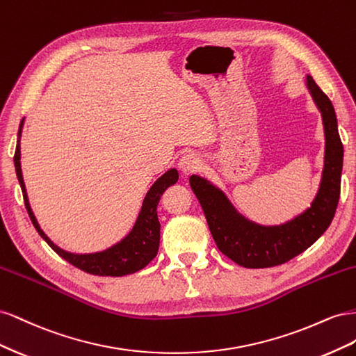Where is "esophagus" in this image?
Instances as JSON below:
<instances>
[{
    "label": "esophagus",
    "mask_w": 356,
    "mask_h": 356,
    "mask_svg": "<svg viewBox=\"0 0 356 356\" xmlns=\"http://www.w3.org/2000/svg\"><path fill=\"white\" fill-rule=\"evenodd\" d=\"M200 163H202V160L197 154L187 153L179 159L178 168L184 175H190V174H193V172H196L200 168Z\"/></svg>",
    "instance_id": "esophagus-1"
}]
</instances>
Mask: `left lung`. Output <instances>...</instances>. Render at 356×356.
Segmentation results:
<instances>
[{
  "instance_id": "obj_1",
  "label": "left lung",
  "mask_w": 356,
  "mask_h": 356,
  "mask_svg": "<svg viewBox=\"0 0 356 356\" xmlns=\"http://www.w3.org/2000/svg\"><path fill=\"white\" fill-rule=\"evenodd\" d=\"M306 86L322 115L325 134L324 170L316 197L310 208L279 225H260L245 218L212 182L199 175L190 177L191 190L199 199L212 238L218 250L246 268H266L284 264L314 245L336 213L340 199L343 144L337 117L328 96L307 75Z\"/></svg>"
}]
</instances>
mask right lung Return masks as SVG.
<instances>
[{"label": "right lung", "instance_id": "obj_1", "mask_svg": "<svg viewBox=\"0 0 356 356\" xmlns=\"http://www.w3.org/2000/svg\"><path fill=\"white\" fill-rule=\"evenodd\" d=\"M24 122L25 118H22V122H20L19 132H17L15 168H16V175L19 179L20 188H22V193H24V200H25L28 215L41 238L44 239L51 250L55 251L59 257H62L63 260H67L68 263H71L72 266L80 268V270L86 273L96 275V276H124L144 268L157 255V251H159V243H160V222L157 218L159 200L161 195H163V191L178 181V170L169 169L160 178H157L154 184L149 187L132 230L129 232L120 242L106 248V250L101 252H92V254L68 252L53 243L47 238V234L41 230L35 215L31 209V204L26 195V187L22 177V168H20V135H22Z\"/></svg>", "mask_w": 356, "mask_h": 356}]
</instances>
